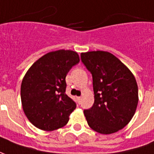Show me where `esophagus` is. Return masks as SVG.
<instances>
[{"instance_id":"1","label":"esophagus","mask_w":154,"mask_h":154,"mask_svg":"<svg viewBox=\"0 0 154 154\" xmlns=\"http://www.w3.org/2000/svg\"><path fill=\"white\" fill-rule=\"evenodd\" d=\"M81 99H82V97L81 96H79V97H77V101H78V103H80V101H81Z\"/></svg>"}]
</instances>
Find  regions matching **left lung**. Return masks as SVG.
Wrapping results in <instances>:
<instances>
[{
    "label": "left lung",
    "mask_w": 154,
    "mask_h": 154,
    "mask_svg": "<svg viewBox=\"0 0 154 154\" xmlns=\"http://www.w3.org/2000/svg\"><path fill=\"white\" fill-rule=\"evenodd\" d=\"M91 73L95 101L84 114L91 129L101 134L118 132L128 125L138 103V88L131 70L106 51L81 53Z\"/></svg>",
    "instance_id": "8db88e82"
}]
</instances>
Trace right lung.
Returning <instances> with one entry per match:
<instances>
[{
	"label": "right lung",
	"mask_w": 154,
	"mask_h": 154,
	"mask_svg": "<svg viewBox=\"0 0 154 154\" xmlns=\"http://www.w3.org/2000/svg\"><path fill=\"white\" fill-rule=\"evenodd\" d=\"M79 62L72 50L52 51L42 56L26 71L21 85V100L31 123L43 131L64 127L76 104L65 93V77Z\"/></svg>",
	"instance_id": "obj_1"
}]
</instances>
